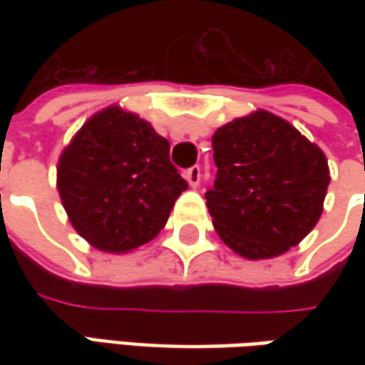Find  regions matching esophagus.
Listing matches in <instances>:
<instances>
[{
	"label": "esophagus",
	"mask_w": 365,
	"mask_h": 365,
	"mask_svg": "<svg viewBox=\"0 0 365 365\" xmlns=\"http://www.w3.org/2000/svg\"><path fill=\"white\" fill-rule=\"evenodd\" d=\"M185 178H187V182H189L192 189L199 187V182H201V166H190V168H187L185 170Z\"/></svg>",
	"instance_id": "1"
}]
</instances>
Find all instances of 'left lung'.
Wrapping results in <instances>:
<instances>
[{"instance_id":"left-lung-1","label":"left lung","mask_w":365,"mask_h":365,"mask_svg":"<svg viewBox=\"0 0 365 365\" xmlns=\"http://www.w3.org/2000/svg\"><path fill=\"white\" fill-rule=\"evenodd\" d=\"M217 166L205 192L219 237L250 259L274 258L317 225L329 187L325 154L268 111L213 135Z\"/></svg>"}]
</instances>
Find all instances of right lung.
Masks as SVG:
<instances>
[{
  "label": "right lung",
  "instance_id": "add662e5",
  "mask_svg": "<svg viewBox=\"0 0 365 365\" xmlns=\"http://www.w3.org/2000/svg\"><path fill=\"white\" fill-rule=\"evenodd\" d=\"M187 187L168 140L115 106L93 115L58 160V192L73 227L113 254L154 240Z\"/></svg>",
  "mask_w": 365,
  "mask_h": 365
}]
</instances>
